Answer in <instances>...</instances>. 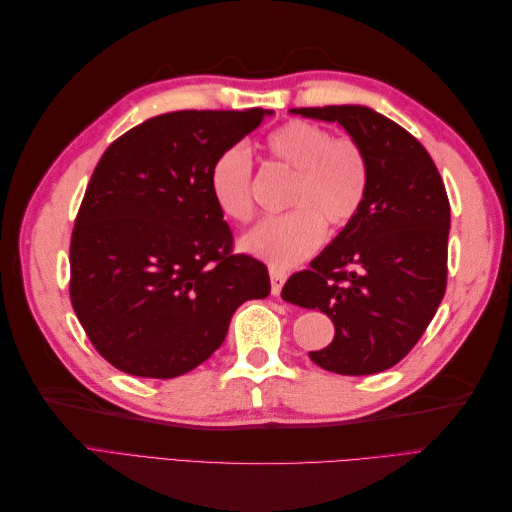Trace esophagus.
<instances>
[{"mask_svg":"<svg viewBox=\"0 0 512 512\" xmlns=\"http://www.w3.org/2000/svg\"><path fill=\"white\" fill-rule=\"evenodd\" d=\"M269 275H271V294H273V297H280L282 288H284V284H286V273H284L282 269L271 267V269H269Z\"/></svg>","mask_w":512,"mask_h":512,"instance_id":"esophagus-1","label":"esophagus"}]
</instances>
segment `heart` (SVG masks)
<instances>
[{
	"mask_svg": "<svg viewBox=\"0 0 512 512\" xmlns=\"http://www.w3.org/2000/svg\"><path fill=\"white\" fill-rule=\"evenodd\" d=\"M265 149L271 162L292 170L282 218H271L241 237V250L288 269L314 254L327 235L324 224L346 226L359 213L369 188L363 147L327 128L294 119L273 130ZM252 156L241 145L224 149L209 168V194L230 222L254 218Z\"/></svg>",
	"mask_w": 512,
	"mask_h": 512,
	"instance_id": "1",
	"label": "heart"
}]
</instances>
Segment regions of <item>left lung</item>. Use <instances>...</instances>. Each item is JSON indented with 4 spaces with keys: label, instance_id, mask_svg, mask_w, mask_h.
<instances>
[{
    "label": "left lung",
    "instance_id": "1",
    "mask_svg": "<svg viewBox=\"0 0 512 512\" xmlns=\"http://www.w3.org/2000/svg\"><path fill=\"white\" fill-rule=\"evenodd\" d=\"M335 121L369 162L359 213L282 297L320 309L335 324L333 342L309 359L342 376L397 365L436 316L446 290L451 205L427 149L395 121L359 104L290 108Z\"/></svg>",
    "mask_w": 512,
    "mask_h": 512
}]
</instances>
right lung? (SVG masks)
Here are the masks:
<instances>
[{
    "instance_id": "1",
    "label": "right lung",
    "mask_w": 512,
    "mask_h": 512,
    "mask_svg": "<svg viewBox=\"0 0 512 512\" xmlns=\"http://www.w3.org/2000/svg\"><path fill=\"white\" fill-rule=\"evenodd\" d=\"M273 111L151 117L104 151L70 241V301L94 348L141 378H177L218 350L237 307L271 292L232 252L209 194L220 153Z\"/></svg>"
}]
</instances>
